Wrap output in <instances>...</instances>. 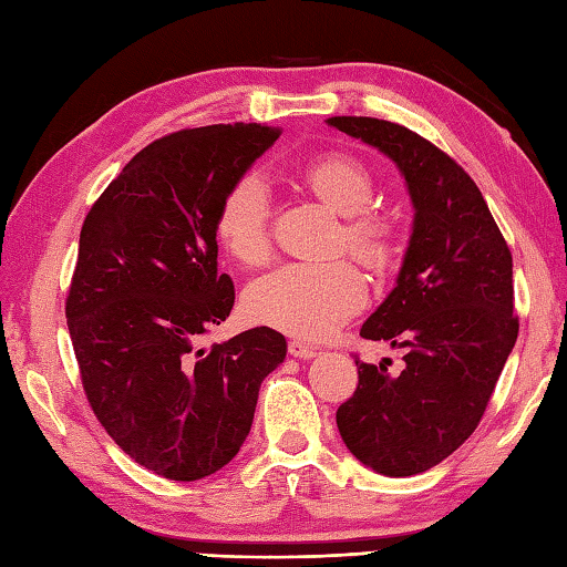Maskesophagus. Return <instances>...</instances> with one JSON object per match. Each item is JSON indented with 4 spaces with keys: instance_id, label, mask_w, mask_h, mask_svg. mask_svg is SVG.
Instances as JSON below:
<instances>
[{
    "instance_id": "obj_1",
    "label": "esophagus",
    "mask_w": 567,
    "mask_h": 567,
    "mask_svg": "<svg viewBox=\"0 0 567 567\" xmlns=\"http://www.w3.org/2000/svg\"><path fill=\"white\" fill-rule=\"evenodd\" d=\"M287 353H290L292 358H302V360H309V358L317 355L315 348L305 346L302 341H290V343H287Z\"/></svg>"
}]
</instances>
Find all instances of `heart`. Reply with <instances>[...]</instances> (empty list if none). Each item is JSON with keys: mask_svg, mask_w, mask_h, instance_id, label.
<instances>
[{"mask_svg": "<svg viewBox=\"0 0 567 567\" xmlns=\"http://www.w3.org/2000/svg\"><path fill=\"white\" fill-rule=\"evenodd\" d=\"M295 179L311 197L343 216L336 248H348L372 270L396 260V226L390 214L372 209L378 183L351 153L329 151L309 158ZM214 231L238 265L256 268L272 256L270 195L256 175H240L221 195ZM368 282L351 260L287 262L256 277L244 295L246 315L297 339H327L365 305Z\"/></svg>", "mask_w": 567, "mask_h": 567, "instance_id": "heart-1", "label": "heart"}]
</instances>
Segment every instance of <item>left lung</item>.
Wrapping results in <instances>:
<instances>
[{
	"mask_svg": "<svg viewBox=\"0 0 567 567\" xmlns=\"http://www.w3.org/2000/svg\"><path fill=\"white\" fill-rule=\"evenodd\" d=\"M329 126L375 146L400 167L414 226L394 290L360 329L402 351L358 365V388L336 412L341 439L380 475L409 477L461 449L483 419L519 336L512 252L477 189L449 153L406 126L331 116Z\"/></svg>",
	"mask_w": 567,
	"mask_h": 567,
	"instance_id": "left-lung-1",
	"label": "left lung"
}]
</instances>
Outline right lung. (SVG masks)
<instances>
[{
    "label": "right lung",
    "instance_id": "add662e5",
    "mask_svg": "<svg viewBox=\"0 0 567 567\" xmlns=\"http://www.w3.org/2000/svg\"><path fill=\"white\" fill-rule=\"evenodd\" d=\"M277 138L260 124L175 131L136 153L84 216L65 299L84 394L118 449L177 483L238 453L260 382L287 353L268 327L199 346L236 299L216 270V207Z\"/></svg>",
    "mask_w": 567,
    "mask_h": 567
}]
</instances>
